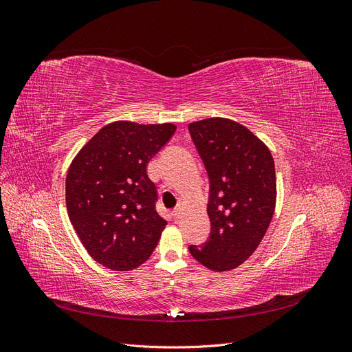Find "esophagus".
Returning a JSON list of instances; mask_svg holds the SVG:
<instances>
[{"mask_svg":"<svg viewBox=\"0 0 352 352\" xmlns=\"http://www.w3.org/2000/svg\"><path fill=\"white\" fill-rule=\"evenodd\" d=\"M180 214H182V208H180V207H177V208H175V210L172 211V217H173L175 220H177V219L180 217Z\"/></svg>","mask_w":352,"mask_h":352,"instance_id":"1","label":"esophagus"}]
</instances>
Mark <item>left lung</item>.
Instances as JSON below:
<instances>
[{"mask_svg": "<svg viewBox=\"0 0 352 352\" xmlns=\"http://www.w3.org/2000/svg\"><path fill=\"white\" fill-rule=\"evenodd\" d=\"M188 131L208 175V239L189 245L206 267H238L257 250L276 204L273 157L247 127L229 119L190 123Z\"/></svg>", "mask_w": 352, "mask_h": 352, "instance_id": "left-lung-1", "label": "left lung"}]
</instances>
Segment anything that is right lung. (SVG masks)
I'll return each instance as SVG.
<instances>
[{
    "label": "right lung",
    "instance_id": "right-lung-1",
    "mask_svg": "<svg viewBox=\"0 0 352 352\" xmlns=\"http://www.w3.org/2000/svg\"><path fill=\"white\" fill-rule=\"evenodd\" d=\"M172 123L114 122L95 135L70 164L66 206L91 257L113 270L150 258L167 221L155 210L157 188L146 164L170 141Z\"/></svg>",
    "mask_w": 352,
    "mask_h": 352
}]
</instances>
